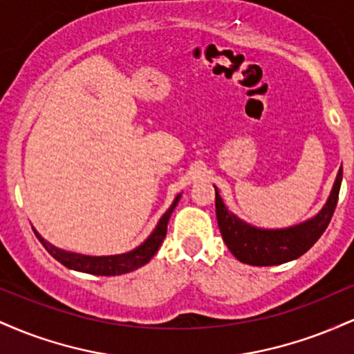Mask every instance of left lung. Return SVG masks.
Segmentation results:
<instances>
[{
    "label": "left lung",
    "mask_w": 354,
    "mask_h": 354,
    "mask_svg": "<svg viewBox=\"0 0 354 354\" xmlns=\"http://www.w3.org/2000/svg\"><path fill=\"white\" fill-rule=\"evenodd\" d=\"M343 180V168L336 174L330 196L315 216L288 228H258L226 208L216 191V219L223 241L236 259L251 266H274L293 261L318 241L335 213Z\"/></svg>",
    "instance_id": "8db88e82"
}]
</instances>
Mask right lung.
Returning a JSON list of instances; mask_svg holds the SVG:
<instances>
[{
	"mask_svg": "<svg viewBox=\"0 0 354 354\" xmlns=\"http://www.w3.org/2000/svg\"><path fill=\"white\" fill-rule=\"evenodd\" d=\"M180 198L181 194H178V196L174 198L171 206H169L168 211H166L163 216H161L160 221H158L156 228L153 230V233L149 234V236L146 238L140 246H136L135 250L128 251V253L109 254V256H88V254L73 253V251L56 248L55 245H51L50 241H46L38 231L36 230L33 231L36 238L39 239V243L46 248L48 253H50L55 259H58L63 266L70 268V270L81 271V273L98 274V276L124 274L146 265V263L153 258L154 253L160 250L161 243H163V239L166 236V230H168L169 216H171L173 209L176 208Z\"/></svg>",
	"mask_w": 354,
	"mask_h": 354,
	"instance_id": "add662e5",
	"label": "right lung"
}]
</instances>
